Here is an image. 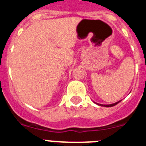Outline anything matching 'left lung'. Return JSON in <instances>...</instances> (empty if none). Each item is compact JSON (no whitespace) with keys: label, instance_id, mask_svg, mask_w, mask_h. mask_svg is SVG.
I'll return each instance as SVG.
<instances>
[{"label":"left lung","instance_id":"1","mask_svg":"<svg viewBox=\"0 0 146 146\" xmlns=\"http://www.w3.org/2000/svg\"><path fill=\"white\" fill-rule=\"evenodd\" d=\"M119 102H121V100H119L118 102H116L115 104H109V105H104V104H98L99 106H106V107H111V106H115L116 104H118Z\"/></svg>","mask_w":146,"mask_h":146}]
</instances>
